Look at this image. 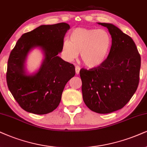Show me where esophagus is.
I'll list each match as a JSON object with an SVG mask.
<instances>
[{"instance_id": "34e87169", "label": "esophagus", "mask_w": 147, "mask_h": 147, "mask_svg": "<svg viewBox=\"0 0 147 147\" xmlns=\"http://www.w3.org/2000/svg\"><path fill=\"white\" fill-rule=\"evenodd\" d=\"M75 69H76V74H79L80 71V67L79 66H76Z\"/></svg>"}]
</instances>
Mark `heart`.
<instances>
[{
    "instance_id": "1",
    "label": "heart",
    "mask_w": 147,
    "mask_h": 147,
    "mask_svg": "<svg viewBox=\"0 0 147 147\" xmlns=\"http://www.w3.org/2000/svg\"><path fill=\"white\" fill-rule=\"evenodd\" d=\"M69 39L63 41V57L73 61L81 53L82 62L88 67H98L106 61L112 43L109 32L98 28H75L71 32Z\"/></svg>"
}]
</instances>
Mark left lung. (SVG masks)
Listing matches in <instances>:
<instances>
[{
  "mask_svg": "<svg viewBox=\"0 0 147 147\" xmlns=\"http://www.w3.org/2000/svg\"><path fill=\"white\" fill-rule=\"evenodd\" d=\"M106 27L112 37V47L106 61L90 69H81L82 97L92 111L108 114L120 110L136 91L140 80L141 58L134 41L115 25Z\"/></svg>",
  "mask_w": 147,
  "mask_h": 147,
  "instance_id": "obj_1",
  "label": "left lung"
}]
</instances>
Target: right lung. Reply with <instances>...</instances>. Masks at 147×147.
<instances>
[{
  "instance_id": "1",
  "label": "right lung",
  "mask_w": 147,
  "mask_h": 147,
  "mask_svg": "<svg viewBox=\"0 0 147 147\" xmlns=\"http://www.w3.org/2000/svg\"><path fill=\"white\" fill-rule=\"evenodd\" d=\"M69 28L65 22L41 25L23 34L11 52L7 63V86L25 111L45 115L55 110L61 102L65 84L76 74L74 65L58 56ZM36 47L42 49L45 59L37 73L28 75L25 61L28 52Z\"/></svg>"
}]
</instances>
